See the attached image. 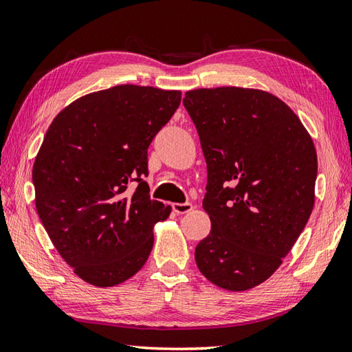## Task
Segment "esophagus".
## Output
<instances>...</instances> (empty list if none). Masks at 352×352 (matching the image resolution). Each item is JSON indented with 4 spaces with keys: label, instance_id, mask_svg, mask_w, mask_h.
<instances>
[{
    "label": "esophagus",
    "instance_id": "obj_1",
    "mask_svg": "<svg viewBox=\"0 0 352 352\" xmlns=\"http://www.w3.org/2000/svg\"><path fill=\"white\" fill-rule=\"evenodd\" d=\"M171 207H173V211H175V213H177V214L190 213V211L195 208V207H193V204H190V202H185V204H179V202H176V204L171 205Z\"/></svg>",
    "mask_w": 352,
    "mask_h": 352
}]
</instances>
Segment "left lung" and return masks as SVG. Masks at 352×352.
<instances>
[{"label": "left lung", "instance_id": "8db88e82", "mask_svg": "<svg viewBox=\"0 0 352 352\" xmlns=\"http://www.w3.org/2000/svg\"><path fill=\"white\" fill-rule=\"evenodd\" d=\"M184 105L207 161L204 210L210 234L196 265L228 291L273 276L314 207L317 153L300 119L282 99L243 87L196 89Z\"/></svg>", "mask_w": 352, "mask_h": 352}]
</instances>
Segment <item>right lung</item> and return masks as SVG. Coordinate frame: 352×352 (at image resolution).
<instances>
[{
    "instance_id": "1",
    "label": "right lung",
    "mask_w": 352,
    "mask_h": 352,
    "mask_svg": "<svg viewBox=\"0 0 352 352\" xmlns=\"http://www.w3.org/2000/svg\"><path fill=\"white\" fill-rule=\"evenodd\" d=\"M179 104V90L115 85L69 104L44 136L32 170L38 216L73 273L94 287L135 276L153 227L171 213L151 201L144 177L148 145Z\"/></svg>"
}]
</instances>
